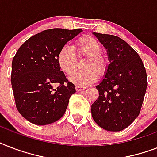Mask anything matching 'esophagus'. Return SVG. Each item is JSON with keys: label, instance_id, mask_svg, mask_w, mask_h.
<instances>
[{"label": "esophagus", "instance_id": "esophagus-1", "mask_svg": "<svg viewBox=\"0 0 157 157\" xmlns=\"http://www.w3.org/2000/svg\"><path fill=\"white\" fill-rule=\"evenodd\" d=\"M86 87H84V86H76V91H81V90H85Z\"/></svg>", "mask_w": 157, "mask_h": 157}]
</instances>
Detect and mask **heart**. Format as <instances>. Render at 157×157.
Returning a JSON list of instances; mask_svg holds the SVG:
<instances>
[{
    "instance_id": "heart-1",
    "label": "heart",
    "mask_w": 157,
    "mask_h": 157,
    "mask_svg": "<svg viewBox=\"0 0 157 157\" xmlns=\"http://www.w3.org/2000/svg\"><path fill=\"white\" fill-rule=\"evenodd\" d=\"M75 49L78 56H86L84 61L83 70L71 73L76 67V57L72 48L63 45L57 55V62L59 68L69 76V81L76 86H86L96 81L98 73L102 75L107 69V60L101 54L102 45L96 38L91 36H85L79 38L75 43Z\"/></svg>"
}]
</instances>
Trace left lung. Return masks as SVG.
<instances>
[{
  "mask_svg": "<svg viewBox=\"0 0 157 157\" xmlns=\"http://www.w3.org/2000/svg\"><path fill=\"white\" fill-rule=\"evenodd\" d=\"M93 34L107 49L110 64L96 86L99 96L91 106L92 117L101 128L121 131L139 115L147 86L146 69L139 54L124 40Z\"/></svg>",
  "mask_w": 157,
  "mask_h": 157,
  "instance_id": "1",
  "label": "left lung"
}]
</instances>
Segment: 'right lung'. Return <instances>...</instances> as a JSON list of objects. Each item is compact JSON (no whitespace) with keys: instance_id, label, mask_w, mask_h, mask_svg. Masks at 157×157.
<instances>
[{"instance_id":"add662e5","label":"right lung","mask_w":157,"mask_h":157,"mask_svg":"<svg viewBox=\"0 0 157 157\" xmlns=\"http://www.w3.org/2000/svg\"><path fill=\"white\" fill-rule=\"evenodd\" d=\"M81 29H48L21 45L12 61L11 84L18 112L31 123L45 125L64 115L75 86L60 71L59 50ZM59 85L53 88V84Z\"/></svg>"}]
</instances>
